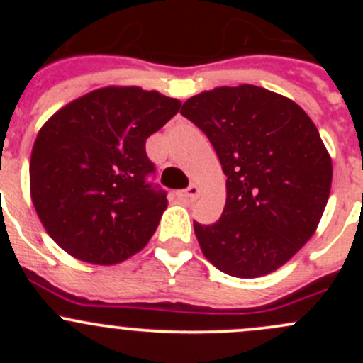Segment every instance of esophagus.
Segmentation results:
<instances>
[{
  "label": "esophagus",
  "mask_w": 363,
  "mask_h": 363,
  "mask_svg": "<svg viewBox=\"0 0 363 363\" xmlns=\"http://www.w3.org/2000/svg\"><path fill=\"white\" fill-rule=\"evenodd\" d=\"M199 193H200L199 186L191 184V186H188L186 189H181V191H177V196H179V199H182V200H195L196 196H199Z\"/></svg>",
  "instance_id": "34e87169"
}]
</instances>
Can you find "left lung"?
Instances as JSON below:
<instances>
[{"mask_svg": "<svg viewBox=\"0 0 363 363\" xmlns=\"http://www.w3.org/2000/svg\"><path fill=\"white\" fill-rule=\"evenodd\" d=\"M181 113L207 135L226 175L219 221H195L205 258L233 277L274 272L327 207L332 160L318 128L290 98L251 84L196 94Z\"/></svg>", "mask_w": 363, "mask_h": 363, "instance_id": "8db88e82", "label": "left lung"}]
</instances>
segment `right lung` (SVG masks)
<instances>
[{
  "label": "right lung",
  "instance_id": "obj_1",
  "mask_svg": "<svg viewBox=\"0 0 363 363\" xmlns=\"http://www.w3.org/2000/svg\"><path fill=\"white\" fill-rule=\"evenodd\" d=\"M181 101L140 87H101L57 111L38 131L29 163L31 200L54 242L87 263L138 252L167 208L149 182L145 140Z\"/></svg>",
  "mask_w": 363,
  "mask_h": 363
}]
</instances>
